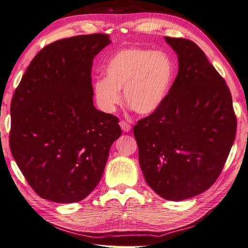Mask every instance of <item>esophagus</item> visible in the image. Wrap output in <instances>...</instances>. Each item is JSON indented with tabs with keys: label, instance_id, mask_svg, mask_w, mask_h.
I'll return each instance as SVG.
<instances>
[{
	"label": "esophagus",
	"instance_id": "obj_1",
	"mask_svg": "<svg viewBox=\"0 0 248 248\" xmlns=\"http://www.w3.org/2000/svg\"><path fill=\"white\" fill-rule=\"evenodd\" d=\"M119 125H120V128H122V130H123L124 132H125V133H128V132L131 131V125H130L128 123L120 122V123H119Z\"/></svg>",
	"mask_w": 248,
	"mask_h": 248
}]
</instances>
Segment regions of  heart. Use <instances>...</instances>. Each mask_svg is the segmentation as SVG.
<instances>
[{
    "mask_svg": "<svg viewBox=\"0 0 248 248\" xmlns=\"http://www.w3.org/2000/svg\"><path fill=\"white\" fill-rule=\"evenodd\" d=\"M105 78L93 84V93L101 111L115 112L125 103L140 115L160 109L172 88L175 66L166 52L144 48H125L114 53L105 66Z\"/></svg>",
    "mask_w": 248,
    "mask_h": 248,
    "instance_id": "b5f03b06",
    "label": "heart"
}]
</instances>
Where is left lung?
<instances>
[{
    "mask_svg": "<svg viewBox=\"0 0 248 248\" xmlns=\"http://www.w3.org/2000/svg\"><path fill=\"white\" fill-rule=\"evenodd\" d=\"M178 56V74L160 109L134 125L148 186L181 201L218 178L236 137L232 99L204 52L192 41L164 36Z\"/></svg>",
    "mask_w": 248,
    "mask_h": 248,
    "instance_id": "8db88e82",
    "label": "left lung"
}]
</instances>
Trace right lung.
<instances>
[{
  "instance_id": "add662e5",
  "label": "right lung",
  "mask_w": 248,
  "mask_h": 248,
  "mask_svg": "<svg viewBox=\"0 0 248 248\" xmlns=\"http://www.w3.org/2000/svg\"><path fill=\"white\" fill-rule=\"evenodd\" d=\"M95 33L56 41L31 61L11 100L10 150L42 198L78 202L96 187L118 118L93 105V60L110 45Z\"/></svg>"
}]
</instances>
